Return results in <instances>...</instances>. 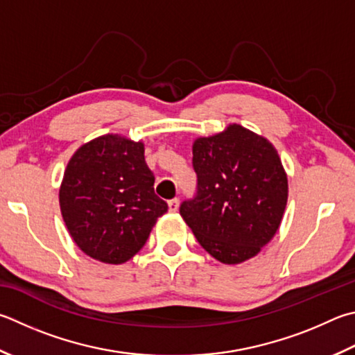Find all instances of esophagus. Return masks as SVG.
Here are the masks:
<instances>
[{
    "instance_id": "obj_1",
    "label": "esophagus",
    "mask_w": 355,
    "mask_h": 355,
    "mask_svg": "<svg viewBox=\"0 0 355 355\" xmlns=\"http://www.w3.org/2000/svg\"><path fill=\"white\" fill-rule=\"evenodd\" d=\"M167 206H169V211L171 212H177L178 211V206H180V200L178 198H172L167 202Z\"/></svg>"
}]
</instances>
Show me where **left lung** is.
I'll use <instances>...</instances> for the list:
<instances>
[{"label": "left lung", "mask_w": 355, "mask_h": 355, "mask_svg": "<svg viewBox=\"0 0 355 355\" xmlns=\"http://www.w3.org/2000/svg\"><path fill=\"white\" fill-rule=\"evenodd\" d=\"M197 196L180 206L198 243L222 263L254 257L273 239L284 216L288 182L267 138L230 124L192 144Z\"/></svg>", "instance_id": "left-lung-1"}]
</instances>
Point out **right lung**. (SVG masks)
Wrapping results in <instances>:
<instances>
[{
    "label": "right lung",
    "instance_id": "1",
    "mask_svg": "<svg viewBox=\"0 0 355 355\" xmlns=\"http://www.w3.org/2000/svg\"><path fill=\"white\" fill-rule=\"evenodd\" d=\"M153 183L141 141L108 133L82 144L59 189L63 222L77 247L113 266L132 259L167 211Z\"/></svg>",
    "mask_w": 355,
    "mask_h": 355
}]
</instances>
